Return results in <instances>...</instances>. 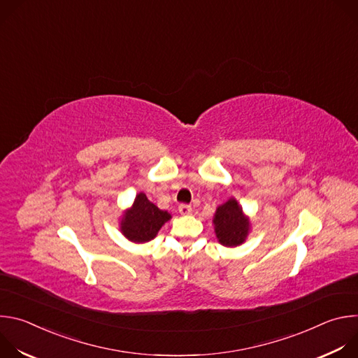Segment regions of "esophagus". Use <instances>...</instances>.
<instances>
[{
  "mask_svg": "<svg viewBox=\"0 0 358 358\" xmlns=\"http://www.w3.org/2000/svg\"><path fill=\"white\" fill-rule=\"evenodd\" d=\"M178 211L181 215H189L192 213V207L188 206V203H181V206L178 207Z\"/></svg>",
  "mask_w": 358,
  "mask_h": 358,
  "instance_id": "esophagus-1",
  "label": "esophagus"
}]
</instances>
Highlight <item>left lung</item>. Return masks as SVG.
Wrapping results in <instances>:
<instances>
[{
    "label": "left lung",
    "instance_id": "left-lung-1",
    "mask_svg": "<svg viewBox=\"0 0 358 358\" xmlns=\"http://www.w3.org/2000/svg\"><path fill=\"white\" fill-rule=\"evenodd\" d=\"M213 222L220 243L228 248L242 245L250 229L249 218L235 198H229L217 208Z\"/></svg>",
    "mask_w": 358,
    "mask_h": 358
}]
</instances>
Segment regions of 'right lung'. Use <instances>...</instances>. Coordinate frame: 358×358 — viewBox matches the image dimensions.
Listing matches in <instances>:
<instances>
[{
    "label": "right lung",
    "instance_id": "add662e5",
    "mask_svg": "<svg viewBox=\"0 0 358 358\" xmlns=\"http://www.w3.org/2000/svg\"><path fill=\"white\" fill-rule=\"evenodd\" d=\"M170 218L171 215L167 211L156 207L144 192H140L136 195L131 208L123 214L120 231L129 241L144 243L155 239L160 228Z\"/></svg>",
    "mask_w": 358,
    "mask_h": 358
}]
</instances>
